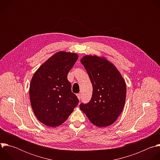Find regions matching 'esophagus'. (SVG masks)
Instances as JSON below:
<instances>
[{
    "label": "esophagus",
    "instance_id": "1",
    "mask_svg": "<svg viewBox=\"0 0 160 160\" xmlns=\"http://www.w3.org/2000/svg\"><path fill=\"white\" fill-rule=\"evenodd\" d=\"M77 98H78V99L80 100V98H81V94H80V93H78V94H77Z\"/></svg>",
    "mask_w": 160,
    "mask_h": 160
}]
</instances>
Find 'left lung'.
I'll return each instance as SVG.
<instances>
[{
	"label": "left lung",
	"mask_w": 160,
	"mask_h": 160,
	"mask_svg": "<svg viewBox=\"0 0 160 160\" xmlns=\"http://www.w3.org/2000/svg\"><path fill=\"white\" fill-rule=\"evenodd\" d=\"M92 84L90 101L80 109L99 127L109 126L121 114L126 99V83L117 68L105 58L85 56L81 60Z\"/></svg>",
	"instance_id": "left-lung-1"
}]
</instances>
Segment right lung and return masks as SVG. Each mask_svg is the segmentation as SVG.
I'll use <instances>...</instances> for the list:
<instances>
[{"label":"right lung","instance_id":"add662e5","mask_svg":"<svg viewBox=\"0 0 160 160\" xmlns=\"http://www.w3.org/2000/svg\"><path fill=\"white\" fill-rule=\"evenodd\" d=\"M78 58L76 53L58 52L43 62L32 78L31 106L37 119L45 125L59 126L78 104L67 78Z\"/></svg>","mask_w":160,"mask_h":160}]
</instances>
